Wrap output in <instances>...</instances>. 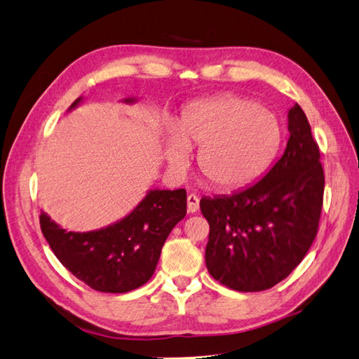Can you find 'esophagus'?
Listing matches in <instances>:
<instances>
[{
  "instance_id": "1",
  "label": "esophagus",
  "mask_w": 359,
  "mask_h": 359,
  "mask_svg": "<svg viewBox=\"0 0 359 359\" xmlns=\"http://www.w3.org/2000/svg\"><path fill=\"white\" fill-rule=\"evenodd\" d=\"M199 210V198L196 196V194H189L187 196V211L190 214H194L198 212Z\"/></svg>"
}]
</instances>
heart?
Here are the masks:
<instances>
[{
    "mask_svg": "<svg viewBox=\"0 0 359 359\" xmlns=\"http://www.w3.org/2000/svg\"><path fill=\"white\" fill-rule=\"evenodd\" d=\"M283 127L265 106L240 95L196 102L182 111L177 126L166 124L163 154L172 169L186 170L190 148H199L198 163L205 180L220 190L253 182L276 158Z\"/></svg>",
    "mask_w": 359,
    "mask_h": 359,
    "instance_id": "heart-1",
    "label": "heart"
}]
</instances>
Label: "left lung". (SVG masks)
I'll return each mask as SVG.
<instances>
[{
    "label": "left lung",
    "mask_w": 359,
    "mask_h": 359,
    "mask_svg": "<svg viewBox=\"0 0 359 359\" xmlns=\"http://www.w3.org/2000/svg\"><path fill=\"white\" fill-rule=\"evenodd\" d=\"M287 130L283 156L262 180L226 196L201 199L210 223L206 268L233 290L276 286L301 264L316 238L325 177L319 147L298 103L287 112Z\"/></svg>",
    "instance_id": "1"
}]
</instances>
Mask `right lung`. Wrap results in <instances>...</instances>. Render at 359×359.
<instances>
[{
  "instance_id": "add662e5",
  "label": "right lung",
  "mask_w": 359,
  "mask_h": 359,
  "mask_svg": "<svg viewBox=\"0 0 359 359\" xmlns=\"http://www.w3.org/2000/svg\"><path fill=\"white\" fill-rule=\"evenodd\" d=\"M82 100L76 99L69 112ZM123 102L133 104L137 99L127 97ZM186 212V190L153 189L132 212L100 229L69 232L45 211L40 227L52 252L76 278L94 290L124 293L153 277L163 244Z\"/></svg>"
}]
</instances>
